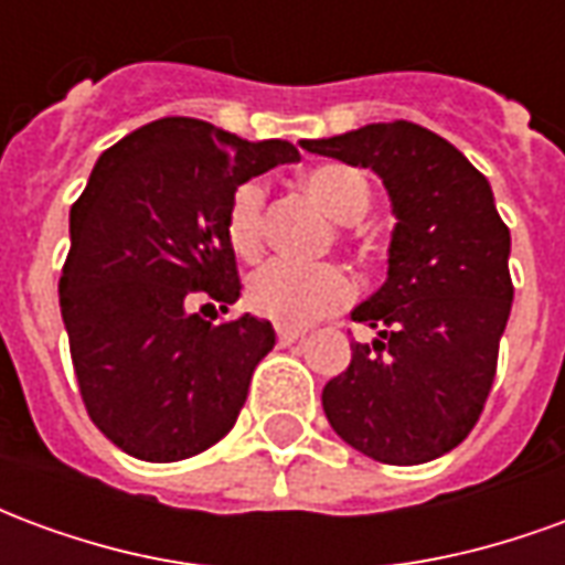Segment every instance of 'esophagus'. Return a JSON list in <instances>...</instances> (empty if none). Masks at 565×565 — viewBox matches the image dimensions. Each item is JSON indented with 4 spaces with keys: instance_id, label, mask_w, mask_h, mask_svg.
Returning <instances> with one entry per match:
<instances>
[{
    "instance_id": "34e87169",
    "label": "esophagus",
    "mask_w": 565,
    "mask_h": 565,
    "mask_svg": "<svg viewBox=\"0 0 565 565\" xmlns=\"http://www.w3.org/2000/svg\"><path fill=\"white\" fill-rule=\"evenodd\" d=\"M302 335H306V330H299V327H278V342L281 344L299 342Z\"/></svg>"
}]
</instances>
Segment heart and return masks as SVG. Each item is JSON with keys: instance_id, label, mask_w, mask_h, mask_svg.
I'll list each match as a JSON object with an SVG mask.
<instances>
[{"instance_id": "1", "label": "heart", "mask_w": 565, "mask_h": 565, "mask_svg": "<svg viewBox=\"0 0 565 565\" xmlns=\"http://www.w3.org/2000/svg\"><path fill=\"white\" fill-rule=\"evenodd\" d=\"M302 186L335 223H356L372 199L366 178L348 166H318L306 172ZM263 209L266 190L259 181L235 186L226 209V238L242 259H257L263 250ZM348 296L351 284L339 266H294L275 259L247 281V306L284 327H302L323 318L344 306Z\"/></svg>"}]
</instances>
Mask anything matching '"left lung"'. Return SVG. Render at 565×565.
Returning a JSON list of instances; mask_svg holds the SVG:
<instances>
[{"instance_id": "obj_1", "label": "left lung", "mask_w": 565, "mask_h": 565, "mask_svg": "<svg viewBox=\"0 0 565 565\" xmlns=\"http://www.w3.org/2000/svg\"><path fill=\"white\" fill-rule=\"evenodd\" d=\"M302 148L372 169L396 214L387 281L351 311L379 335L351 342L348 369L327 381V420L372 460H436L481 417L514 299L493 190L450 141L408 120Z\"/></svg>"}]
</instances>
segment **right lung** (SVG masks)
Returning a JSON list of instances; mask_svg holds the SVG:
<instances>
[{"label": "right lung", "mask_w": 565, "mask_h": 565, "mask_svg": "<svg viewBox=\"0 0 565 565\" xmlns=\"http://www.w3.org/2000/svg\"><path fill=\"white\" fill-rule=\"evenodd\" d=\"M296 160L284 139L162 117L93 166L68 214L60 311L87 415L129 457L186 460L233 429L275 330L254 315L211 323L217 311L205 320L190 302L238 299L230 196Z\"/></svg>", "instance_id": "add662e5"}]
</instances>
